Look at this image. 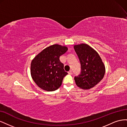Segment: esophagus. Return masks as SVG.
I'll list each match as a JSON object with an SVG mask.
<instances>
[{"label":"esophagus","instance_id":"obj_1","mask_svg":"<svg viewBox=\"0 0 127 127\" xmlns=\"http://www.w3.org/2000/svg\"><path fill=\"white\" fill-rule=\"evenodd\" d=\"M68 72V74H69V75H71L72 74V71L71 70H69Z\"/></svg>","mask_w":127,"mask_h":127}]
</instances>
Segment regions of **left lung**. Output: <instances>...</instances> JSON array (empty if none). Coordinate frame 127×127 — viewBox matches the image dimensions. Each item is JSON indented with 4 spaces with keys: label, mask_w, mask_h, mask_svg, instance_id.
I'll return each mask as SVG.
<instances>
[{
    "label": "left lung",
    "mask_w": 127,
    "mask_h": 127,
    "mask_svg": "<svg viewBox=\"0 0 127 127\" xmlns=\"http://www.w3.org/2000/svg\"><path fill=\"white\" fill-rule=\"evenodd\" d=\"M74 49L81 65L80 74L74 78L76 84L83 90H89L103 78L105 66L98 53L88 44L75 45Z\"/></svg>",
    "instance_id": "1"
}]
</instances>
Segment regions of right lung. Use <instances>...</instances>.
Here are the masks:
<instances>
[{
    "label": "right lung",
    "mask_w": 127,
    "mask_h": 127,
    "mask_svg": "<svg viewBox=\"0 0 127 127\" xmlns=\"http://www.w3.org/2000/svg\"><path fill=\"white\" fill-rule=\"evenodd\" d=\"M67 50V47L53 44L43 50L32 60L31 74L41 89L54 91L61 85L64 77L68 73L64 71L59 58Z\"/></svg>",
    "instance_id": "right-lung-1"
}]
</instances>
